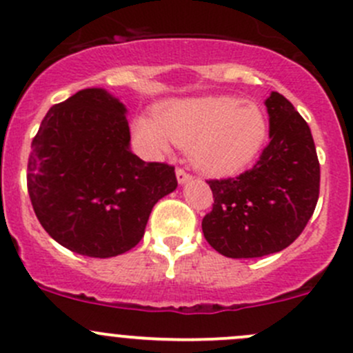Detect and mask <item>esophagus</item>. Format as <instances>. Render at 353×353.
<instances>
[{"label":"esophagus","mask_w":353,"mask_h":353,"mask_svg":"<svg viewBox=\"0 0 353 353\" xmlns=\"http://www.w3.org/2000/svg\"><path fill=\"white\" fill-rule=\"evenodd\" d=\"M176 177H177V183H179V184H186L188 181L192 179L191 174H188L186 170L181 169V167H177V169H176Z\"/></svg>","instance_id":"1"}]
</instances>
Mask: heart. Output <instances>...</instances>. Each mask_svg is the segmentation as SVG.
Returning a JSON list of instances; mask_svg holds the SVG:
<instances>
[{"label":"heart","instance_id":"1","mask_svg":"<svg viewBox=\"0 0 353 353\" xmlns=\"http://www.w3.org/2000/svg\"><path fill=\"white\" fill-rule=\"evenodd\" d=\"M264 110L233 96L172 99L152 117L133 121V135L147 150L167 154L170 142L188 147L191 162L210 176H232L250 165L267 140Z\"/></svg>","mask_w":353,"mask_h":353}]
</instances>
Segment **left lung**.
Listing matches in <instances>:
<instances>
[{"mask_svg": "<svg viewBox=\"0 0 353 353\" xmlns=\"http://www.w3.org/2000/svg\"><path fill=\"white\" fill-rule=\"evenodd\" d=\"M269 145L239 177L208 181L213 210L203 218L208 243L225 257L254 259L289 247L320 194V162L311 130L279 92L265 99Z\"/></svg>", "mask_w": 353, "mask_h": 353, "instance_id": "8db88e82", "label": "left lung"}]
</instances>
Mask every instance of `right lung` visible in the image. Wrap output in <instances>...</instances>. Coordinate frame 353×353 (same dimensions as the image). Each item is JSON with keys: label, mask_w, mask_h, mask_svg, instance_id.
Listing matches in <instances>:
<instances>
[{"label": "right lung", "mask_w": 353, "mask_h": 353, "mask_svg": "<svg viewBox=\"0 0 353 353\" xmlns=\"http://www.w3.org/2000/svg\"><path fill=\"white\" fill-rule=\"evenodd\" d=\"M28 194L62 247L108 259L142 240L155 203L177 188L174 167L130 150L123 103L103 88L52 106L32 142Z\"/></svg>", "instance_id": "1"}]
</instances>
